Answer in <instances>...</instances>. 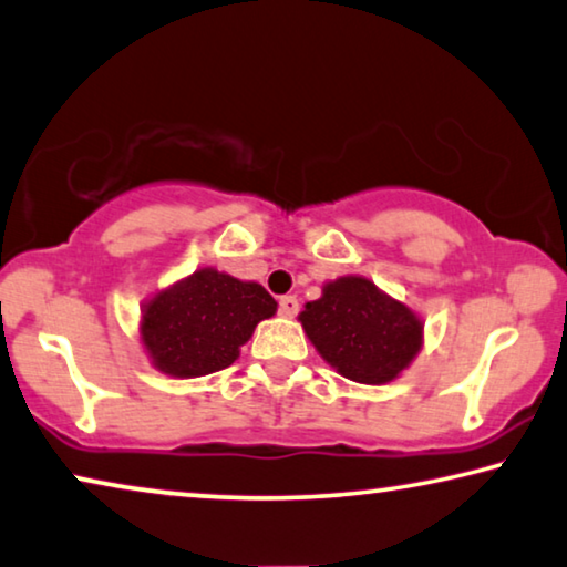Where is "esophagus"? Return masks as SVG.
Segmentation results:
<instances>
[{
    "label": "esophagus",
    "mask_w": 567,
    "mask_h": 567,
    "mask_svg": "<svg viewBox=\"0 0 567 567\" xmlns=\"http://www.w3.org/2000/svg\"><path fill=\"white\" fill-rule=\"evenodd\" d=\"M278 311L289 319L296 317V313H299V299H296V296H281V301H278Z\"/></svg>",
    "instance_id": "obj_1"
}]
</instances>
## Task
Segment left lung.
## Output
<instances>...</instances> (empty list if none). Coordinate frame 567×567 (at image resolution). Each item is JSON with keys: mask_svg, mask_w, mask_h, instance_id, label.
Returning <instances> with one entry per match:
<instances>
[{"mask_svg": "<svg viewBox=\"0 0 567 567\" xmlns=\"http://www.w3.org/2000/svg\"><path fill=\"white\" fill-rule=\"evenodd\" d=\"M299 321L321 360L352 382L388 385L423 350V319L364 276H339Z\"/></svg>", "mask_w": 567, "mask_h": 567, "instance_id": "obj_1", "label": "left lung"}]
</instances>
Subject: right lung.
Here are the masks:
<instances>
[{
    "mask_svg": "<svg viewBox=\"0 0 567 567\" xmlns=\"http://www.w3.org/2000/svg\"><path fill=\"white\" fill-rule=\"evenodd\" d=\"M276 309V299L260 284L205 266L142 303L138 342L162 374L203 378L230 368Z\"/></svg>",
    "mask_w": 567,
    "mask_h": 567,
    "instance_id": "right-lung-1",
    "label": "right lung"
}]
</instances>
